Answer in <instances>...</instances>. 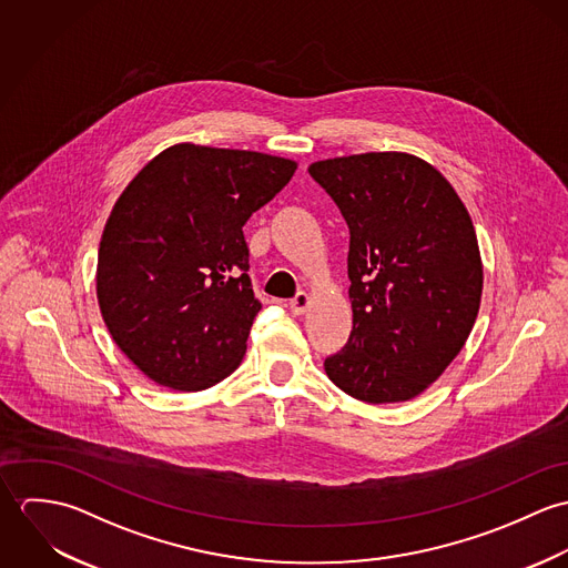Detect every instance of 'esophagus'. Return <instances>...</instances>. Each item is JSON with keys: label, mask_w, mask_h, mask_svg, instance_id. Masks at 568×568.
<instances>
[{"label": "esophagus", "mask_w": 568, "mask_h": 568, "mask_svg": "<svg viewBox=\"0 0 568 568\" xmlns=\"http://www.w3.org/2000/svg\"><path fill=\"white\" fill-rule=\"evenodd\" d=\"M308 306H311V295L304 293V291H300V293L291 300V313H295V315H304V313L308 311Z\"/></svg>", "instance_id": "esophagus-1"}]
</instances>
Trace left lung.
Instances as JSON below:
<instances>
[{
  "label": "left lung",
  "instance_id": "left-lung-1",
  "mask_svg": "<svg viewBox=\"0 0 568 568\" xmlns=\"http://www.w3.org/2000/svg\"><path fill=\"white\" fill-rule=\"evenodd\" d=\"M308 172L349 227L354 327L325 374L361 403L413 400L455 361L479 315L473 219L448 179L408 153L334 158Z\"/></svg>",
  "mask_w": 568,
  "mask_h": 568
}]
</instances>
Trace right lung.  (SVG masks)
Returning a JSON list of instances; mask_svg holds the SVG:
<instances>
[{
  "label": "right lung",
  "mask_w": 568,
  "mask_h": 568,
  "mask_svg": "<svg viewBox=\"0 0 568 568\" xmlns=\"http://www.w3.org/2000/svg\"><path fill=\"white\" fill-rule=\"evenodd\" d=\"M295 170L286 158L181 142L124 187L100 239L95 295L146 378L201 392L239 369L262 308L243 225Z\"/></svg>",
  "instance_id": "1"
}]
</instances>
